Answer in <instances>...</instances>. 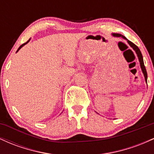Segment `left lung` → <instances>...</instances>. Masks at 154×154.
Wrapping results in <instances>:
<instances>
[{"label": "left lung", "mask_w": 154, "mask_h": 154, "mask_svg": "<svg viewBox=\"0 0 154 154\" xmlns=\"http://www.w3.org/2000/svg\"><path fill=\"white\" fill-rule=\"evenodd\" d=\"M112 35H113V36H114V37H116V38H119V37H121V38H122L123 39H125V40H126L127 41H128V43L129 45H130V47H132V49H133V50L135 51L136 54H137V58H138L139 62H140V65L141 70H142L143 74V75H144L145 80H146V82L147 83V78H148L147 72H146V67H145V66H144L143 59L142 54H141L140 51V49L138 48V47H137V45H135V44H134L133 43H132L131 41H130V40H128V39L125 38V36H123V35H122L121 34H118V33H113Z\"/></svg>", "instance_id": "left-lung-1"}]
</instances>
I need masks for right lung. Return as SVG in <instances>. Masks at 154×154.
I'll return each instance as SVG.
<instances>
[{
    "mask_svg": "<svg viewBox=\"0 0 154 154\" xmlns=\"http://www.w3.org/2000/svg\"><path fill=\"white\" fill-rule=\"evenodd\" d=\"M29 40H30V39H29V40H28V41H27V42H26V43H25L22 44V45H20V47H19V48H18V50H17V52H18V51H19V50H20V49H21V48H22L23 46H24V45H25L26 43H28V42H29Z\"/></svg>",
    "mask_w": 154,
    "mask_h": 154,
    "instance_id": "obj_1",
    "label": "right lung"
}]
</instances>
